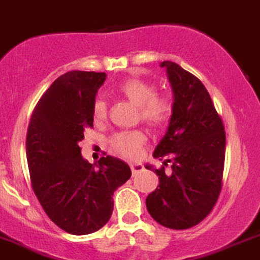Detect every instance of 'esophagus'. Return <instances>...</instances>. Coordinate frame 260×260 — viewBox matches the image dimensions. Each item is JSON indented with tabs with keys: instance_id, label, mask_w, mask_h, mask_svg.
<instances>
[{
	"instance_id": "esophagus-1",
	"label": "esophagus",
	"mask_w": 260,
	"mask_h": 260,
	"mask_svg": "<svg viewBox=\"0 0 260 260\" xmlns=\"http://www.w3.org/2000/svg\"><path fill=\"white\" fill-rule=\"evenodd\" d=\"M131 169H132L133 176H136L137 173H140V172L144 171V167H142V164H140V163H132L131 164Z\"/></svg>"
}]
</instances>
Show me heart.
<instances>
[{
  "label": "heart",
  "instance_id": "b5f03b06",
  "mask_svg": "<svg viewBox=\"0 0 260 260\" xmlns=\"http://www.w3.org/2000/svg\"><path fill=\"white\" fill-rule=\"evenodd\" d=\"M118 92L138 106L140 118L150 127L161 128L171 122L174 113V101L166 93H156L154 83L140 78H128L118 86ZM108 116V105L99 97L92 104V120L94 124H103ZM146 141L142 131H122L110 138L114 152L124 157L137 156Z\"/></svg>",
  "mask_w": 260,
  "mask_h": 260
}]
</instances>
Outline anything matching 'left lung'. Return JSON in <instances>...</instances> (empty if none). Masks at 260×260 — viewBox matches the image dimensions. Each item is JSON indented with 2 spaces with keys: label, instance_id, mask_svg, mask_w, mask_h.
I'll return each instance as SVG.
<instances>
[{
  "label": "left lung",
  "instance_id": "8db88e82",
  "mask_svg": "<svg viewBox=\"0 0 260 260\" xmlns=\"http://www.w3.org/2000/svg\"><path fill=\"white\" fill-rule=\"evenodd\" d=\"M161 67L174 92V113L154 151L163 166L154 169L159 186L147 196L146 207L164 227L187 230L208 217L222 191L224 124L198 77L176 62Z\"/></svg>",
  "mask_w": 260,
  "mask_h": 260
}]
</instances>
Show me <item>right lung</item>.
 <instances>
[{"instance_id":"add662e5","label":"right lung","mask_w":260,"mask_h":260,"mask_svg":"<svg viewBox=\"0 0 260 260\" xmlns=\"http://www.w3.org/2000/svg\"><path fill=\"white\" fill-rule=\"evenodd\" d=\"M105 78L82 70L60 75L36 105L26 132L31 188L47 217L72 235L104 227L113 214L114 191L132 174L116 157L91 164L81 155L78 142L93 127L92 104Z\"/></svg>"}]
</instances>
